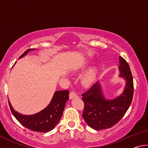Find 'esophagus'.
<instances>
[{"label":"esophagus","instance_id":"34e87169","mask_svg":"<svg viewBox=\"0 0 148 148\" xmlns=\"http://www.w3.org/2000/svg\"><path fill=\"white\" fill-rule=\"evenodd\" d=\"M77 97V94L76 93V92L72 91V92H70V94H69V98L71 99H74V98H75V97Z\"/></svg>","mask_w":148,"mask_h":148}]
</instances>
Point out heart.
Listing matches in <instances>:
<instances>
[{
    "mask_svg": "<svg viewBox=\"0 0 148 148\" xmlns=\"http://www.w3.org/2000/svg\"><path fill=\"white\" fill-rule=\"evenodd\" d=\"M86 67V65L81 66L82 69H84ZM97 74V69L96 67H92L88 71L86 72V73L84 74L82 79V82L83 83L86 85H90L92 84L95 81V78H96Z\"/></svg>",
    "mask_w": 148,
    "mask_h": 148,
    "instance_id": "heart-1",
    "label": "heart"
}]
</instances>
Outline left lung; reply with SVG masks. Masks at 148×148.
<instances>
[{"mask_svg": "<svg viewBox=\"0 0 148 148\" xmlns=\"http://www.w3.org/2000/svg\"><path fill=\"white\" fill-rule=\"evenodd\" d=\"M119 77L125 79L126 85L123 92L116 99H106L99 82L82 95L84 102L82 116L87 125L97 131L113 127L123 117L131 104L133 79L129 64L121 57H119Z\"/></svg>", "mask_w": 148, "mask_h": 148, "instance_id": "left-lung-1", "label": "left lung"}]
</instances>
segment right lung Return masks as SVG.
<instances>
[{
	"mask_svg": "<svg viewBox=\"0 0 148 148\" xmlns=\"http://www.w3.org/2000/svg\"><path fill=\"white\" fill-rule=\"evenodd\" d=\"M35 49H29L19 57L22 58ZM69 90L55 92L53 98L46 108L34 115H23L16 112L8 100L10 108L14 116L25 128L40 132H47L55 128L62 117L66 101L69 99Z\"/></svg>",
	"mask_w": 148,
	"mask_h": 148,
	"instance_id": "add662e5",
	"label": "right lung"
}]
</instances>
